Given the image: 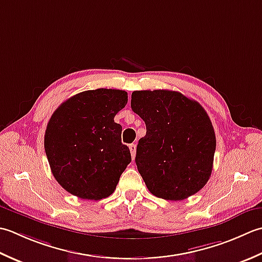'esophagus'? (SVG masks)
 I'll return each mask as SVG.
<instances>
[{"mask_svg":"<svg viewBox=\"0 0 262 262\" xmlns=\"http://www.w3.org/2000/svg\"><path fill=\"white\" fill-rule=\"evenodd\" d=\"M129 148H130L131 156H132V158H133V159H135V157H136V152H137V146L135 145V143H132V145H130V146H129Z\"/></svg>","mask_w":262,"mask_h":262,"instance_id":"obj_1","label":"esophagus"}]
</instances>
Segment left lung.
Here are the masks:
<instances>
[{
  "label": "left lung",
  "instance_id": "obj_1",
  "mask_svg": "<svg viewBox=\"0 0 262 262\" xmlns=\"http://www.w3.org/2000/svg\"><path fill=\"white\" fill-rule=\"evenodd\" d=\"M131 108L146 123L136 164L148 190L165 200L200 191L212 170L216 137L204 107L173 90H138Z\"/></svg>",
  "mask_w": 262,
  "mask_h": 262
}]
</instances>
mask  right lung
I'll list each match as a JSON object with an SVG mask.
<instances>
[{"instance_id":"obj_1","label":"right lung","mask_w":262,"mask_h":262,"mask_svg":"<svg viewBox=\"0 0 262 262\" xmlns=\"http://www.w3.org/2000/svg\"><path fill=\"white\" fill-rule=\"evenodd\" d=\"M124 90L99 88L67 99L47 123L44 147L55 180L80 199L100 200L113 193L131 162L114 116L124 108Z\"/></svg>"}]
</instances>
